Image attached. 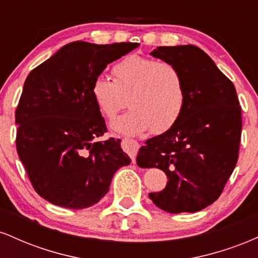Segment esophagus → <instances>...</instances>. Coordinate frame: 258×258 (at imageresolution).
<instances>
[{
  "instance_id": "1",
  "label": "esophagus",
  "mask_w": 258,
  "mask_h": 258,
  "mask_svg": "<svg viewBox=\"0 0 258 258\" xmlns=\"http://www.w3.org/2000/svg\"><path fill=\"white\" fill-rule=\"evenodd\" d=\"M123 149L126 150V153L131 156L132 162H136V156L139 150V143L137 141L131 138H125L123 139Z\"/></svg>"
}]
</instances>
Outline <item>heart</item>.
<instances>
[{
    "mask_svg": "<svg viewBox=\"0 0 258 258\" xmlns=\"http://www.w3.org/2000/svg\"><path fill=\"white\" fill-rule=\"evenodd\" d=\"M114 81L105 76L94 79L91 94L100 114L112 119L127 96L130 110L111 122V128L135 136L152 128L161 132L179 117L185 103L184 82L172 64L158 59L128 55L112 68Z\"/></svg>",
    "mask_w": 258,
    "mask_h": 258,
    "instance_id": "1",
    "label": "heart"
}]
</instances>
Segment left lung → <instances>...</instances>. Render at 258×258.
Masks as SVG:
<instances>
[{
	"label": "left lung",
	"instance_id": "left-lung-1",
	"mask_svg": "<svg viewBox=\"0 0 258 258\" xmlns=\"http://www.w3.org/2000/svg\"><path fill=\"white\" fill-rule=\"evenodd\" d=\"M150 54L180 73L185 103L176 122L139 149L137 164L166 173L165 189L149 194L159 209L200 211L218 199L238 161L241 108L235 87L193 44L158 47Z\"/></svg>",
	"mask_w": 258,
	"mask_h": 258
}]
</instances>
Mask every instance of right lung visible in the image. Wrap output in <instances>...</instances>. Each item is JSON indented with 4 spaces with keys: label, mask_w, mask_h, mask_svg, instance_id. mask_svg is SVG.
I'll use <instances>...</instances> for the list:
<instances>
[{
    "label": "right lung",
    "mask_w": 258,
    "mask_h": 258,
    "mask_svg": "<svg viewBox=\"0 0 258 258\" xmlns=\"http://www.w3.org/2000/svg\"><path fill=\"white\" fill-rule=\"evenodd\" d=\"M139 43H68L35 68L16 110L17 152L36 193L57 206L81 210L109 191L131 162L120 139L99 142L105 121L91 86L106 65Z\"/></svg>",
    "instance_id": "1"
}]
</instances>
